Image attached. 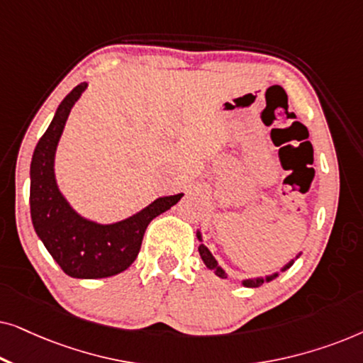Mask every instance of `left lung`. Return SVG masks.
I'll return each instance as SVG.
<instances>
[{
	"label": "left lung",
	"instance_id": "8db88e82",
	"mask_svg": "<svg viewBox=\"0 0 363 363\" xmlns=\"http://www.w3.org/2000/svg\"><path fill=\"white\" fill-rule=\"evenodd\" d=\"M196 236H198V240L201 241V235H200V233H198ZM198 251H200L201 259H203V262H205V264H206L208 269H213V271H215V274H216V276H220V277H223V279H225V277H226V272L223 271L220 266H218V262H216L215 257H213V255L210 252V250H208V247H206L205 245H200V247H198ZM292 262H294V261L287 262V264H286L284 267H282V271H286L287 267H291V266H292ZM276 276H277V274L267 276L266 279H262V277H257V279H246V281H242V284H245L246 287H257V286H261L262 282H264V281H271V279H274Z\"/></svg>",
	"mask_w": 363,
	"mask_h": 363
}]
</instances>
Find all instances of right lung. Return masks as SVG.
<instances>
[{
    "mask_svg": "<svg viewBox=\"0 0 363 363\" xmlns=\"http://www.w3.org/2000/svg\"><path fill=\"white\" fill-rule=\"evenodd\" d=\"M86 87L82 82L67 94L34 148L29 205L34 230L61 269L77 279H99L116 276L135 261L148 223L177 205L183 193L158 198L145 210L113 225L84 220L69 206L54 178V153L69 112Z\"/></svg>",
    "mask_w": 363,
    "mask_h": 363,
    "instance_id": "1",
    "label": "right lung"
}]
</instances>
